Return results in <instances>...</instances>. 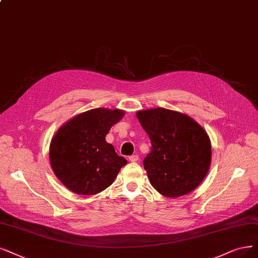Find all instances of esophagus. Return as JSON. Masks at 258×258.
<instances>
[{"instance_id": "esophagus-1", "label": "esophagus", "mask_w": 258, "mask_h": 258, "mask_svg": "<svg viewBox=\"0 0 258 258\" xmlns=\"http://www.w3.org/2000/svg\"><path fill=\"white\" fill-rule=\"evenodd\" d=\"M128 159L132 161V163H135V161L139 160V156L138 155H132L128 157Z\"/></svg>"}]
</instances>
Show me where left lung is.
I'll return each instance as SVG.
<instances>
[{
    "label": "left lung",
    "mask_w": 258,
    "mask_h": 258,
    "mask_svg": "<svg viewBox=\"0 0 258 258\" xmlns=\"http://www.w3.org/2000/svg\"><path fill=\"white\" fill-rule=\"evenodd\" d=\"M136 116L152 145L144 160L151 185L168 198L191 192L211 167L206 131L187 114L166 108L139 110Z\"/></svg>",
    "instance_id": "1"
}]
</instances>
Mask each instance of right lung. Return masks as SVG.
<instances>
[{"mask_svg": "<svg viewBox=\"0 0 258 258\" xmlns=\"http://www.w3.org/2000/svg\"><path fill=\"white\" fill-rule=\"evenodd\" d=\"M123 116L121 109L94 108L73 117L56 132L50 145V163L70 191L97 195L110 186L127 164L105 140Z\"/></svg>", "mask_w": 258, "mask_h": 258, "instance_id": "obj_1", "label": "right lung"}]
</instances>
